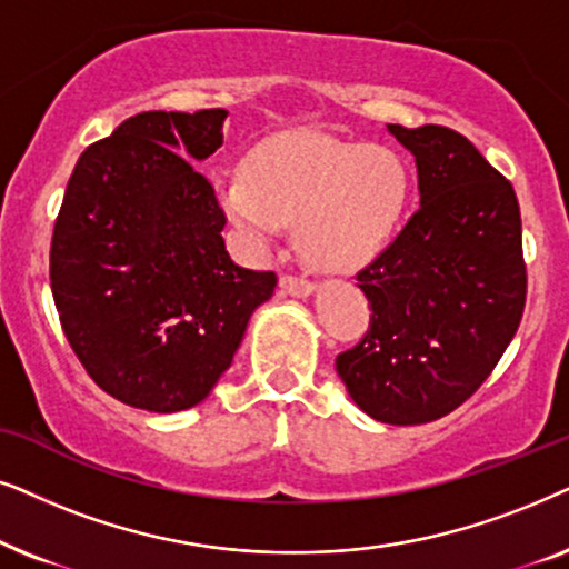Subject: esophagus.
I'll list each match as a JSON object with an SVG mask.
<instances>
[{"label":"esophagus","mask_w":569,"mask_h":569,"mask_svg":"<svg viewBox=\"0 0 569 569\" xmlns=\"http://www.w3.org/2000/svg\"><path fill=\"white\" fill-rule=\"evenodd\" d=\"M280 289H283L286 293H291V297L305 299L315 291V283L307 278H299V276H291V272H286V276H280Z\"/></svg>","instance_id":"obj_1"}]
</instances>
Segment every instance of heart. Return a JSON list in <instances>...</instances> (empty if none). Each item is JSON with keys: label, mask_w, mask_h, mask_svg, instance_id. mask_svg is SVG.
<instances>
[{"label": "heart", "mask_w": 569, "mask_h": 569, "mask_svg": "<svg viewBox=\"0 0 569 569\" xmlns=\"http://www.w3.org/2000/svg\"><path fill=\"white\" fill-rule=\"evenodd\" d=\"M411 194L403 156L322 134H280L257 146L244 177L218 181L226 216L257 239L299 223V244L325 270L375 260L398 229Z\"/></svg>", "instance_id": "b5f03b06"}]
</instances>
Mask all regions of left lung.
<instances>
[{"label":"left lung","instance_id":"8db88e82","mask_svg":"<svg viewBox=\"0 0 569 569\" xmlns=\"http://www.w3.org/2000/svg\"><path fill=\"white\" fill-rule=\"evenodd\" d=\"M416 158L421 208L356 280L369 330L336 369L382 423H427L491 375L526 309L520 206L510 181L450 127L388 124Z\"/></svg>","mask_w":569,"mask_h":569}]
</instances>
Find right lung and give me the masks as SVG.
<instances>
[{
    "label": "right lung",
    "mask_w": 569,
    "mask_h": 569,
    "mask_svg": "<svg viewBox=\"0 0 569 569\" xmlns=\"http://www.w3.org/2000/svg\"><path fill=\"white\" fill-rule=\"evenodd\" d=\"M226 109L142 111L74 166L51 237L59 322L98 388L184 411L231 367L276 272L239 268L226 213L194 169L223 146Z\"/></svg>",
    "instance_id": "right-lung-1"
}]
</instances>
